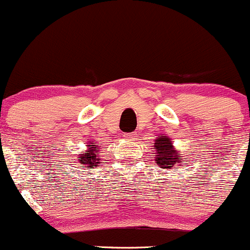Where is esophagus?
<instances>
[{
	"instance_id": "1",
	"label": "esophagus",
	"mask_w": 250,
	"mask_h": 250,
	"mask_svg": "<svg viewBox=\"0 0 250 250\" xmlns=\"http://www.w3.org/2000/svg\"><path fill=\"white\" fill-rule=\"evenodd\" d=\"M125 138L129 140V141H134V140L138 138V133H136V131H133V133H128V134H125Z\"/></svg>"
}]
</instances>
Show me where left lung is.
<instances>
[{"instance_id":"8db88e82","label":"left lung","mask_w":250,"mask_h":250,"mask_svg":"<svg viewBox=\"0 0 250 250\" xmlns=\"http://www.w3.org/2000/svg\"><path fill=\"white\" fill-rule=\"evenodd\" d=\"M156 166L161 168H174L178 163L183 161L178 150L172 146V141L166 136H158L154 144Z\"/></svg>"}]
</instances>
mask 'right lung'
<instances>
[{"label": "right lung", "mask_w": 250, "mask_h": 250, "mask_svg": "<svg viewBox=\"0 0 250 250\" xmlns=\"http://www.w3.org/2000/svg\"><path fill=\"white\" fill-rule=\"evenodd\" d=\"M89 148V152L85 153V154H82L81 156V163L83 164V165H85V167H86L87 169L92 168V167H96L97 166V164L100 163V159H97L98 156V150H96V145H90Z\"/></svg>", "instance_id": "obj_1"}]
</instances>
